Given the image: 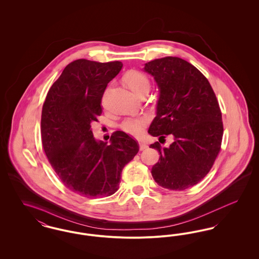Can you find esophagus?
Returning <instances> with one entry per match:
<instances>
[{"label":"esophagus","instance_id":"esophagus-1","mask_svg":"<svg viewBox=\"0 0 259 259\" xmlns=\"http://www.w3.org/2000/svg\"><path fill=\"white\" fill-rule=\"evenodd\" d=\"M139 146H140V150H145V149L148 148V146L146 144H144V143H140Z\"/></svg>","mask_w":259,"mask_h":259}]
</instances>
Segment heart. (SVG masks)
I'll use <instances>...</instances> for the list:
<instances>
[{
    "instance_id": "heart-1",
    "label": "heart",
    "mask_w": 259,
    "mask_h": 259,
    "mask_svg": "<svg viewBox=\"0 0 259 259\" xmlns=\"http://www.w3.org/2000/svg\"><path fill=\"white\" fill-rule=\"evenodd\" d=\"M124 81L128 87L135 92L137 95L149 90V80L148 76L142 72L132 70L129 71L124 76ZM148 123V118L146 116H132L128 117L121 123V129L125 133L131 136H140L146 125Z\"/></svg>"
}]
</instances>
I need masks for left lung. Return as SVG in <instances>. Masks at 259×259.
Listing matches in <instances>:
<instances>
[{"label":"left lung","instance_id":"obj_1","mask_svg":"<svg viewBox=\"0 0 259 259\" xmlns=\"http://www.w3.org/2000/svg\"><path fill=\"white\" fill-rule=\"evenodd\" d=\"M159 89L156 116L148 134L174 142L161 148L151 175L157 185L184 190L198 184L209 172L222 146V111L208 79L197 68L179 57H164L145 64Z\"/></svg>","mask_w":259,"mask_h":259}]
</instances>
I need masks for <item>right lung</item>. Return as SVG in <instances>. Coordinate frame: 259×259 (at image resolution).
<instances>
[{
  "label": "right lung",
  "mask_w": 259,
  "mask_h": 259,
  "mask_svg": "<svg viewBox=\"0 0 259 259\" xmlns=\"http://www.w3.org/2000/svg\"><path fill=\"white\" fill-rule=\"evenodd\" d=\"M122 66L119 61L72 62L50 87L42 106L41 142L50 165L63 185L84 197L115 193L124 166L139 151L137 142L123 131L112 133L107 145L91 129L102 113L106 87Z\"/></svg>",
  "instance_id": "add662e5"
}]
</instances>
